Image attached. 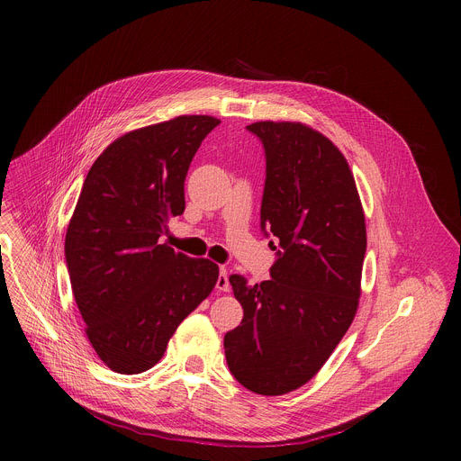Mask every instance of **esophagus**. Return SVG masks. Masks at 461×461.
I'll return each instance as SVG.
<instances>
[{
    "label": "esophagus",
    "mask_w": 461,
    "mask_h": 461,
    "mask_svg": "<svg viewBox=\"0 0 461 461\" xmlns=\"http://www.w3.org/2000/svg\"><path fill=\"white\" fill-rule=\"evenodd\" d=\"M217 290L219 292H230V281H228V270L221 268L219 279H217Z\"/></svg>",
    "instance_id": "1"
}]
</instances>
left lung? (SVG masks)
<instances>
[{"mask_svg": "<svg viewBox=\"0 0 461 461\" xmlns=\"http://www.w3.org/2000/svg\"><path fill=\"white\" fill-rule=\"evenodd\" d=\"M248 129L267 153L260 226L281 249L270 281L230 277L244 317L224 336V352L242 386L283 396L322 368L356 317L365 212L345 155L317 129L272 120Z\"/></svg>", "mask_w": 461, "mask_h": 461, "instance_id": "8db88e82", "label": "left lung"}]
</instances>
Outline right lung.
Segmentation results:
<instances>
[{
  "label": "right lung",
  "mask_w": 461,
  "mask_h": 461,
  "mask_svg": "<svg viewBox=\"0 0 461 461\" xmlns=\"http://www.w3.org/2000/svg\"><path fill=\"white\" fill-rule=\"evenodd\" d=\"M219 118L182 114L118 137L91 166L65 233L73 294L96 356L118 374L155 366L219 267L160 244L184 180Z\"/></svg>",
  "instance_id": "obj_1"
}]
</instances>
